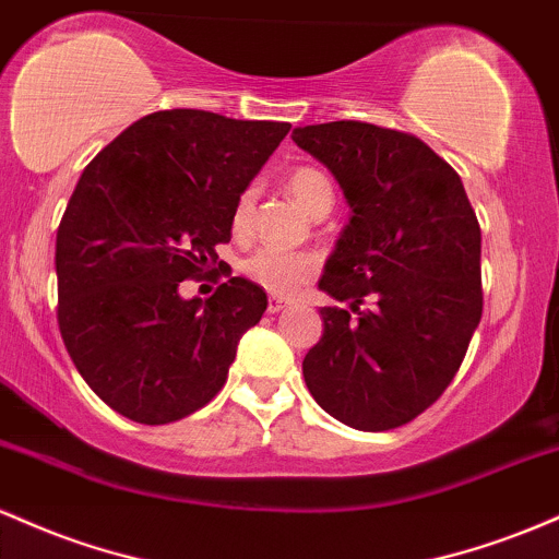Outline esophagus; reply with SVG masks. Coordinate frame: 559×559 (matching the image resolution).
Here are the masks:
<instances>
[{
    "mask_svg": "<svg viewBox=\"0 0 559 559\" xmlns=\"http://www.w3.org/2000/svg\"><path fill=\"white\" fill-rule=\"evenodd\" d=\"M282 309H287V300H282L277 296L269 298V313H280Z\"/></svg>",
    "mask_w": 559,
    "mask_h": 559,
    "instance_id": "34e87169",
    "label": "esophagus"
}]
</instances>
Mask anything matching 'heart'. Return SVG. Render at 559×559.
<instances>
[{"label": "heart", "instance_id": "obj_1", "mask_svg": "<svg viewBox=\"0 0 559 559\" xmlns=\"http://www.w3.org/2000/svg\"><path fill=\"white\" fill-rule=\"evenodd\" d=\"M287 190L290 195L304 205L306 211L313 213L319 209H330L332 205V181L328 174L319 168L300 166L287 177ZM253 205H255V190L246 187L231 205V229L235 235H246L253 222ZM240 272L246 274L250 282L263 287L266 293L274 296H290L298 287H304L313 274H317V259L304 250H282V248H259L242 261Z\"/></svg>", "mask_w": 559, "mask_h": 559}]
</instances>
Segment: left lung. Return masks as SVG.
I'll list each match as a JSON object with an SVG mask.
<instances>
[{
    "instance_id": "1",
    "label": "left lung",
    "mask_w": 559,
    "mask_h": 559,
    "mask_svg": "<svg viewBox=\"0 0 559 559\" xmlns=\"http://www.w3.org/2000/svg\"><path fill=\"white\" fill-rule=\"evenodd\" d=\"M350 205L304 359L313 401L356 430H391L438 401L480 322V227L460 174L417 136L361 121L293 131Z\"/></svg>"
}]
</instances>
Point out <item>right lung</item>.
Wrapping results in <instances>:
<instances>
[{
    "instance_id": "1",
    "label": "right lung",
    "mask_w": 559,
    "mask_h": 559,
    "mask_svg": "<svg viewBox=\"0 0 559 559\" xmlns=\"http://www.w3.org/2000/svg\"><path fill=\"white\" fill-rule=\"evenodd\" d=\"M287 131L282 121L158 110L81 174L55 246L58 324L81 378L118 415L177 423L227 382L266 293L229 277L209 300H187L179 282L218 261L231 205Z\"/></svg>"
}]
</instances>
